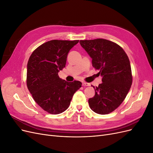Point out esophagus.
Wrapping results in <instances>:
<instances>
[{"mask_svg":"<svg viewBox=\"0 0 153 153\" xmlns=\"http://www.w3.org/2000/svg\"><path fill=\"white\" fill-rule=\"evenodd\" d=\"M82 85H83V86H89L90 84H89V83L83 82H82Z\"/></svg>","mask_w":153,"mask_h":153,"instance_id":"esophagus-1","label":"esophagus"}]
</instances>
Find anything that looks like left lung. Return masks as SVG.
<instances>
[{
  "mask_svg": "<svg viewBox=\"0 0 153 153\" xmlns=\"http://www.w3.org/2000/svg\"><path fill=\"white\" fill-rule=\"evenodd\" d=\"M80 44L92 58V66L103 77V82L93 87L95 95L89 99L90 108L97 114H110L123 103L131 88L129 58L119 45L107 39L80 40Z\"/></svg>",
  "mask_w": 153,
  "mask_h": 153,
  "instance_id": "8db88e82",
  "label": "left lung"
}]
</instances>
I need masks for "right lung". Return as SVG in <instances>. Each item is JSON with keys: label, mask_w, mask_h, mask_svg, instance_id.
Listing matches in <instances>:
<instances>
[{"label": "right lung", "mask_w": 153, "mask_h": 153, "mask_svg": "<svg viewBox=\"0 0 153 153\" xmlns=\"http://www.w3.org/2000/svg\"><path fill=\"white\" fill-rule=\"evenodd\" d=\"M79 40H51L37 48L27 63V85L32 98L46 112L59 114L68 109L80 81L68 82L58 73L66 66L68 54Z\"/></svg>", "instance_id": "1"}]
</instances>
